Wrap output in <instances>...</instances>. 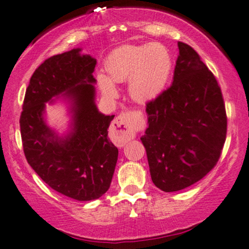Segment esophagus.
<instances>
[{"mask_svg": "<svg viewBox=\"0 0 249 249\" xmlns=\"http://www.w3.org/2000/svg\"><path fill=\"white\" fill-rule=\"evenodd\" d=\"M138 119L134 112H123L116 117L112 123V127L117 134V143L119 146H125L128 141L133 139L138 130Z\"/></svg>", "mask_w": 249, "mask_h": 249, "instance_id": "1", "label": "esophagus"}]
</instances>
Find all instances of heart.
I'll return each mask as SVG.
<instances>
[{"label": "heart", "instance_id": "1", "mask_svg": "<svg viewBox=\"0 0 249 249\" xmlns=\"http://www.w3.org/2000/svg\"><path fill=\"white\" fill-rule=\"evenodd\" d=\"M107 76L97 73L100 90L109 99L117 96L114 83L128 79V93L138 102L155 99L164 89L172 70V59L161 43L125 45L111 52L106 61Z\"/></svg>", "mask_w": 249, "mask_h": 249}]
</instances>
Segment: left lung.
Returning a JSON list of instances; mask_svg holds the SVG:
<instances>
[{"instance_id":"left-lung-1","label":"left lung","mask_w":249,"mask_h":249,"mask_svg":"<svg viewBox=\"0 0 249 249\" xmlns=\"http://www.w3.org/2000/svg\"><path fill=\"white\" fill-rule=\"evenodd\" d=\"M174 81L148 102L141 137L152 180L164 192L184 190L216 165L226 138L225 106L216 78L191 46L178 42Z\"/></svg>"}]
</instances>
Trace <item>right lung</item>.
<instances>
[{
  "label": "right lung",
  "mask_w": 249,
  "mask_h": 249,
  "mask_svg": "<svg viewBox=\"0 0 249 249\" xmlns=\"http://www.w3.org/2000/svg\"><path fill=\"white\" fill-rule=\"evenodd\" d=\"M96 59L80 48L46 59L31 77L20 115L25 156L48 186L78 201L99 199L111 184L118 149L108 139L115 116L95 105ZM69 105L71 130L59 136L46 124L45 103Z\"/></svg>",
  "instance_id": "right-lung-1"
}]
</instances>
